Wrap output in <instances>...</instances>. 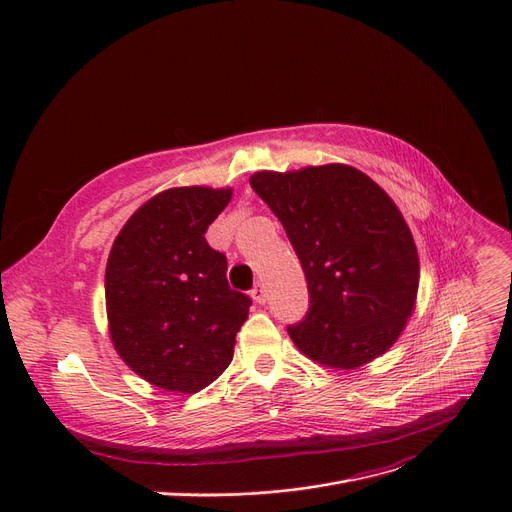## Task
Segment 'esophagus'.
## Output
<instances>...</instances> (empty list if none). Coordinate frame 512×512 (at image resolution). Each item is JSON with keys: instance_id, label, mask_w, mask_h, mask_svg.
Masks as SVG:
<instances>
[{"instance_id": "34e87169", "label": "esophagus", "mask_w": 512, "mask_h": 512, "mask_svg": "<svg viewBox=\"0 0 512 512\" xmlns=\"http://www.w3.org/2000/svg\"><path fill=\"white\" fill-rule=\"evenodd\" d=\"M251 297H253L259 305L267 301V290H265V286H263L261 282H257V284L253 286V290H251Z\"/></svg>"}]
</instances>
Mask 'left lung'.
I'll use <instances>...</instances> for the list:
<instances>
[{
	"instance_id": "8db88e82",
	"label": "left lung",
	"mask_w": 512,
	"mask_h": 512,
	"mask_svg": "<svg viewBox=\"0 0 512 512\" xmlns=\"http://www.w3.org/2000/svg\"><path fill=\"white\" fill-rule=\"evenodd\" d=\"M253 191L270 205L297 253L307 315L288 334L313 361L355 369L386 353L411 317L419 259L394 201L351 166L257 172Z\"/></svg>"
}]
</instances>
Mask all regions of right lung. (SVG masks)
Returning <instances> with one entry per match:
<instances>
[{
	"label": "right lung",
	"instance_id": "right-lung-1",
	"mask_svg": "<svg viewBox=\"0 0 512 512\" xmlns=\"http://www.w3.org/2000/svg\"><path fill=\"white\" fill-rule=\"evenodd\" d=\"M230 188H170L120 230L105 270L112 342L147 382L193 394L230 365L251 297L232 290L228 259L205 232Z\"/></svg>",
	"mask_w": 512,
	"mask_h": 512
}]
</instances>
